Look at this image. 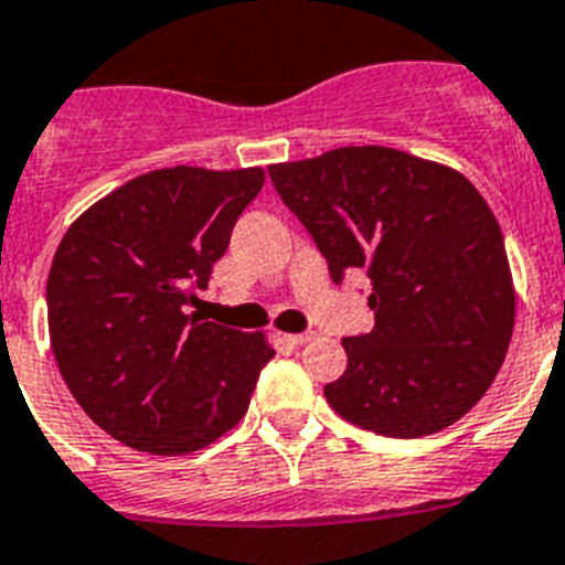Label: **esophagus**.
Wrapping results in <instances>:
<instances>
[{
    "label": "esophagus",
    "instance_id": "1",
    "mask_svg": "<svg viewBox=\"0 0 565 565\" xmlns=\"http://www.w3.org/2000/svg\"><path fill=\"white\" fill-rule=\"evenodd\" d=\"M310 339H313V333H288V335H286V341H288V344H294V347H302V344H308Z\"/></svg>",
    "mask_w": 565,
    "mask_h": 565
}]
</instances>
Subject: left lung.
<instances>
[{
  "label": "left lung",
  "instance_id": "8db88e82",
  "mask_svg": "<svg viewBox=\"0 0 565 565\" xmlns=\"http://www.w3.org/2000/svg\"><path fill=\"white\" fill-rule=\"evenodd\" d=\"M330 277H370L375 328L341 339L324 386L339 417L384 437L454 426L490 390L515 324L504 237L482 193L448 164L350 145L268 168Z\"/></svg>",
  "mask_w": 565,
  "mask_h": 565
}]
</instances>
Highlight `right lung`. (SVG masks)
<instances>
[{
  "label": "right lung",
  "mask_w": 565,
  "mask_h": 565,
  "mask_svg": "<svg viewBox=\"0 0 565 565\" xmlns=\"http://www.w3.org/2000/svg\"><path fill=\"white\" fill-rule=\"evenodd\" d=\"M263 181V168L151 170L61 237L46 277L55 361L83 412L128 448L179 457L243 420L271 341L188 305Z\"/></svg>",
  "instance_id": "obj_1"
}]
</instances>
